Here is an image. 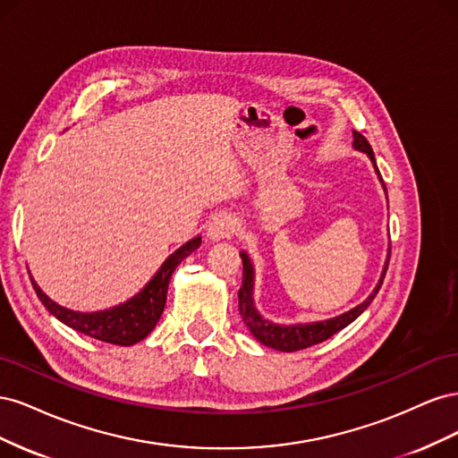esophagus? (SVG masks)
<instances>
[{
    "mask_svg": "<svg viewBox=\"0 0 458 458\" xmlns=\"http://www.w3.org/2000/svg\"><path fill=\"white\" fill-rule=\"evenodd\" d=\"M237 219H234L233 216L229 214H219L216 217H212L210 224H208L206 227V237L217 242V241H224V239H229L233 237L234 233H237Z\"/></svg>",
    "mask_w": 458,
    "mask_h": 458,
    "instance_id": "1",
    "label": "esophagus"
}]
</instances>
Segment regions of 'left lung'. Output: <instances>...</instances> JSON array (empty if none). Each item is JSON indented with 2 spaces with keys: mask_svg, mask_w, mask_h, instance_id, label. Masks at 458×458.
<instances>
[{
  "mask_svg": "<svg viewBox=\"0 0 458 458\" xmlns=\"http://www.w3.org/2000/svg\"><path fill=\"white\" fill-rule=\"evenodd\" d=\"M353 148L365 152V155L370 158V162L374 165V172H377L380 183H382V189L386 192V199H387V191L382 182V175L378 172L377 160H374V152H372L369 141L359 131H353ZM390 250L392 248H387V258H386L380 279L365 301H361L353 310L345 311L338 317L325 318V321H315V323H300V325H276V323L269 321V318L261 317V313L256 310V301H254V266H252L250 258H248V254L241 252L242 286L239 290V311L242 315V321L259 344L267 345V348H273V350H279V352H298V350L310 348V345L321 344V342L328 340L330 336H335L338 330L352 325L355 318L370 306V301L374 300V296L378 294V290L384 283V276L387 271V261H390Z\"/></svg>",
  "mask_w": 458,
  "mask_h": 458,
  "instance_id": "1",
  "label": "left lung"
}]
</instances>
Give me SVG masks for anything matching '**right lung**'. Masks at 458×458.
<instances>
[{
  "label": "right lung",
  "mask_w": 458,
  "mask_h": 458,
  "mask_svg": "<svg viewBox=\"0 0 458 458\" xmlns=\"http://www.w3.org/2000/svg\"><path fill=\"white\" fill-rule=\"evenodd\" d=\"M200 241H202L200 237H195L187 241L183 246H179L174 254L165 258L160 269L140 290V293L123 303H118L114 308L101 310V311H74V310L63 308L38 286V283L32 279V276L30 281L39 301L44 303L46 310L53 317H57L59 321L64 323L66 327H71L81 332V335L106 342V344L133 345L137 342L145 340L152 332V328H155L157 323L160 321L172 275L179 263L197 250L200 246Z\"/></svg>",
  "instance_id": "right-lung-1"
}]
</instances>
